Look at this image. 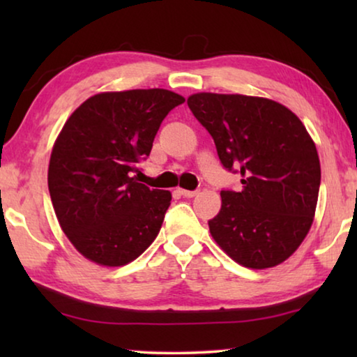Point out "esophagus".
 Returning a JSON list of instances; mask_svg holds the SVG:
<instances>
[{"mask_svg": "<svg viewBox=\"0 0 357 357\" xmlns=\"http://www.w3.org/2000/svg\"><path fill=\"white\" fill-rule=\"evenodd\" d=\"M179 193L183 197H185V198H192V197H195L197 193H198V190H185V189H179Z\"/></svg>", "mask_w": 357, "mask_h": 357, "instance_id": "34e87169", "label": "esophagus"}]
</instances>
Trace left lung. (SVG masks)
Returning <instances> with one entry per match:
<instances>
[{
    "mask_svg": "<svg viewBox=\"0 0 357 357\" xmlns=\"http://www.w3.org/2000/svg\"><path fill=\"white\" fill-rule=\"evenodd\" d=\"M187 105L214 138L222 165L243 178L241 192H220L211 236L245 268L283 263L309 233L321 181L305 126L285 105L255 96L197 93Z\"/></svg>",
    "mask_w": 357,
    "mask_h": 357,
    "instance_id": "1",
    "label": "left lung"
}]
</instances>
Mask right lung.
<instances>
[{"label": "right lung", "mask_w": 357, "mask_h": 357, "mask_svg": "<svg viewBox=\"0 0 357 357\" xmlns=\"http://www.w3.org/2000/svg\"><path fill=\"white\" fill-rule=\"evenodd\" d=\"M185 99L168 89L94 94L66 121L48 164L59 227L99 266L134 261L153 244L172 202L168 190L138 183L162 121Z\"/></svg>", "instance_id": "add662e5"}]
</instances>
